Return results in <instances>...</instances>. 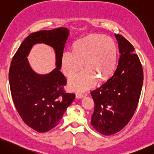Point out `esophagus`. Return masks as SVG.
Here are the masks:
<instances>
[{
  "instance_id": "34e87169",
  "label": "esophagus",
  "mask_w": 154,
  "mask_h": 154,
  "mask_svg": "<svg viewBox=\"0 0 154 154\" xmlns=\"http://www.w3.org/2000/svg\"><path fill=\"white\" fill-rule=\"evenodd\" d=\"M83 94L82 93H81V92H77L76 93V98H83Z\"/></svg>"
}]
</instances>
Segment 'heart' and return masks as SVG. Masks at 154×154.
<instances>
[{"instance_id": "obj_1", "label": "heart", "mask_w": 154, "mask_h": 154, "mask_svg": "<svg viewBox=\"0 0 154 154\" xmlns=\"http://www.w3.org/2000/svg\"><path fill=\"white\" fill-rule=\"evenodd\" d=\"M86 69L69 79V87L74 91H85L96 84L98 77L108 79L113 73L117 63V47L111 38L91 35L77 41L72 52L65 51L62 56V70L71 77L82 69Z\"/></svg>"}]
</instances>
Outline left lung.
I'll return each mask as SVG.
<instances>
[{
  "label": "left lung",
  "instance_id": "left-lung-1",
  "mask_svg": "<svg viewBox=\"0 0 154 154\" xmlns=\"http://www.w3.org/2000/svg\"><path fill=\"white\" fill-rule=\"evenodd\" d=\"M120 54L113 74L90 92L94 101L91 124L96 131L111 135L120 131L133 116L143 82V71L134 48L120 35H115Z\"/></svg>",
  "mask_w": 154,
  "mask_h": 154
}]
</instances>
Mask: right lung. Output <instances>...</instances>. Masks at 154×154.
Here are the masks:
<instances>
[{
  "label": "right lung",
  "mask_w": 154,
  "mask_h": 154,
  "mask_svg": "<svg viewBox=\"0 0 154 154\" xmlns=\"http://www.w3.org/2000/svg\"><path fill=\"white\" fill-rule=\"evenodd\" d=\"M69 30L60 27L41 30L28 36L13 57L9 80L14 105L22 120L38 132H45L58 125L75 98L63 90L66 79L60 69ZM44 43L55 51L57 68L48 74L34 72L27 56L32 47Z\"/></svg>",
  "instance_id": "add662e5"
}]
</instances>
